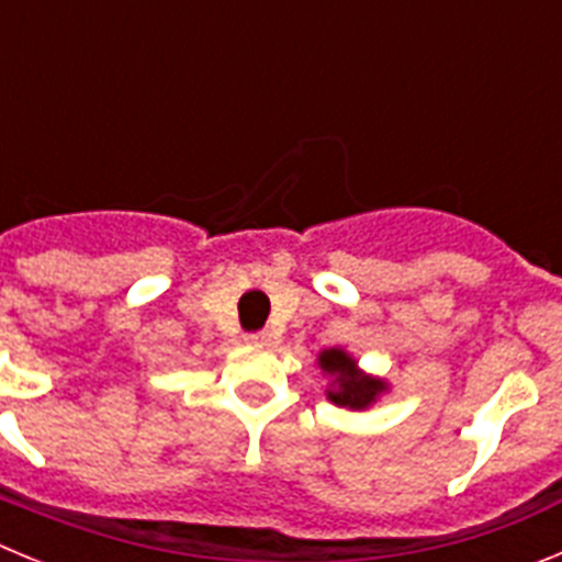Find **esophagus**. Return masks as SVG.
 I'll return each instance as SVG.
<instances>
[{"instance_id": "34e87169", "label": "esophagus", "mask_w": 562, "mask_h": 562, "mask_svg": "<svg viewBox=\"0 0 562 562\" xmlns=\"http://www.w3.org/2000/svg\"><path fill=\"white\" fill-rule=\"evenodd\" d=\"M245 340L250 342V346H267V342L272 340V335L267 329H258V331H250V335H245Z\"/></svg>"}]
</instances>
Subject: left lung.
Returning <instances> with one entry per match:
<instances>
[{"label":"left lung","instance_id":"obj_1","mask_svg":"<svg viewBox=\"0 0 562 562\" xmlns=\"http://www.w3.org/2000/svg\"><path fill=\"white\" fill-rule=\"evenodd\" d=\"M321 369L326 374L337 376V385L340 389L329 391V400L340 408H369L374 396L382 391L380 380H371V376H362L360 371L355 369V360H351L346 351L340 349H329L321 355Z\"/></svg>","mask_w":562,"mask_h":562}]
</instances>
